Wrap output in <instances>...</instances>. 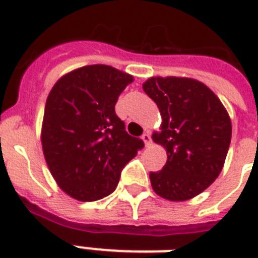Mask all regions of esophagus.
<instances>
[{
	"label": "esophagus",
	"instance_id": "obj_1",
	"mask_svg": "<svg viewBox=\"0 0 258 258\" xmlns=\"http://www.w3.org/2000/svg\"><path fill=\"white\" fill-rule=\"evenodd\" d=\"M142 141L145 142L146 147H149V146H151L153 141H151V135H150V133H145V134H143V135H142Z\"/></svg>",
	"mask_w": 258,
	"mask_h": 258
}]
</instances>
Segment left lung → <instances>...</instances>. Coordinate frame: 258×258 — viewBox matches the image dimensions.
<instances>
[{
	"label": "left lung",
	"instance_id": "1",
	"mask_svg": "<svg viewBox=\"0 0 258 258\" xmlns=\"http://www.w3.org/2000/svg\"><path fill=\"white\" fill-rule=\"evenodd\" d=\"M143 91L162 116L161 131L153 134V141L167 153L163 169L150 172L151 186L165 200H191L224 167L232 139L228 111L212 89L190 78H150Z\"/></svg>",
	"mask_w": 258,
	"mask_h": 258
}]
</instances>
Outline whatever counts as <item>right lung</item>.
I'll use <instances>...</instances> for the list:
<instances>
[{
	"mask_svg": "<svg viewBox=\"0 0 258 258\" xmlns=\"http://www.w3.org/2000/svg\"><path fill=\"white\" fill-rule=\"evenodd\" d=\"M131 75L109 66H86L64 75L46 99L41 145L62 191L82 202L109 196L120 172L143 149L115 113Z\"/></svg>",
	"mask_w": 258,
	"mask_h": 258,
	"instance_id": "add662e5",
	"label": "right lung"
}]
</instances>
